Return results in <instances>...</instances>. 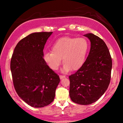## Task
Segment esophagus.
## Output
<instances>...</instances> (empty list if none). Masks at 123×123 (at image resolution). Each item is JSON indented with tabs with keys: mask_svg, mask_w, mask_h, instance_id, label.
<instances>
[{
	"mask_svg": "<svg viewBox=\"0 0 123 123\" xmlns=\"http://www.w3.org/2000/svg\"><path fill=\"white\" fill-rule=\"evenodd\" d=\"M66 78V76L65 75H60V79H62L63 78Z\"/></svg>",
	"mask_w": 123,
	"mask_h": 123,
	"instance_id": "34e87169",
	"label": "esophagus"
}]
</instances>
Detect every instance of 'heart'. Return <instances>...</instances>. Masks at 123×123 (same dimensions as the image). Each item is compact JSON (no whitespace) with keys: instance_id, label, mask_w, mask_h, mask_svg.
Instances as JSON below:
<instances>
[{"instance_id":"obj_1","label":"heart","mask_w":123,"mask_h":123,"mask_svg":"<svg viewBox=\"0 0 123 123\" xmlns=\"http://www.w3.org/2000/svg\"><path fill=\"white\" fill-rule=\"evenodd\" d=\"M89 49L87 39L82 37H64L54 43L51 51L45 53L44 61L53 70H57L62 62V72L77 70L84 63Z\"/></svg>"}]
</instances>
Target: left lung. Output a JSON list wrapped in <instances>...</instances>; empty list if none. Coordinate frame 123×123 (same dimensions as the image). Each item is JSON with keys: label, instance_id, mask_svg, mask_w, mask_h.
I'll list each match as a JSON object with an SVG mask.
<instances>
[{"label": "left lung", "instance_id": "obj_1", "mask_svg": "<svg viewBox=\"0 0 123 123\" xmlns=\"http://www.w3.org/2000/svg\"><path fill=\"white\" fill-rule=\"evenodd\" d=\"M84 36L90 40V51L80 69L69 76V96L74 103L86 105L97 101L107 90L112 62L103 39L91 33Z\"/></svg>", "mask_w": 123, "mask_h": 123}]
</instances>
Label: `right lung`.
Listing matches in <instances>:
<instances>
[{"mask_svg":"<svg viewBox=\"0 0 123 123\" xmlns=\"http://www.w3.org/2000/svg\"><path fill=\"white\" fill-rule=\"evenodd\" d=\"M53 32H35L21 39L14 49L10 68L18 96L39 108L53 101L60 79L43 59V49Z\"/></svg>","mask_w":123,"mask_h":123,"instance_id":"1","label":"right lung"}]
</instances>
